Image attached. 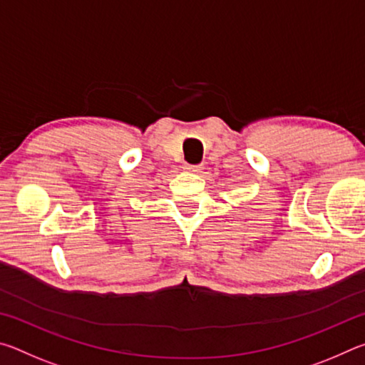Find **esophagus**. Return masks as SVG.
<instances>
[{
    "label": "esophagus",
    "instance_id": "34e87169",
    "mask_svg": "<svg viewBox=\"0 0 365 365\" xmlns=\"http://www.w3.org/2000/svg\"><path fill=\"white\" fill-rule=\"evenodd\" d=\"M201 165L200 164H185V170L187 172H193V174H197V172H201Z\"/></svg>",
    "mask_w": 365,
    "mask_h": 365
}]
</instances>
